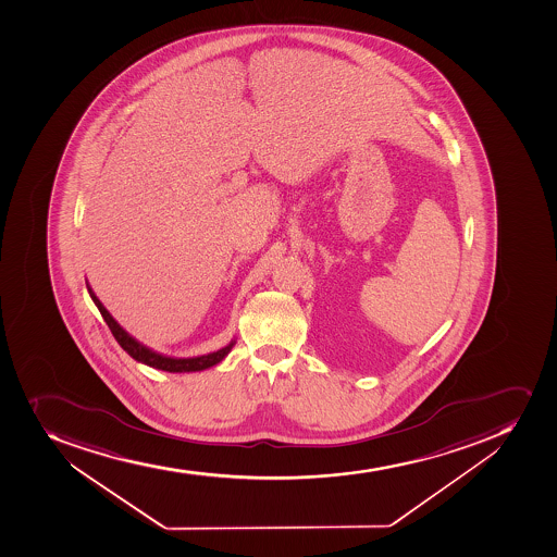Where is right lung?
<instances>
[{
    "label": "right lung",
    "instance_id": "obj_1",
    "mask_svg": "<svg viewBox=\"0 0 557 557\" xmlns=\"http://www.w3.org/2000/svg\"><path fill=\"white\" fill-rule=\"evenodd\" d=\"M87 290H89V296H91L92 301L97 305L98 310L102 313L103 321L108 322L109 330L113 333L114 338H116L117 344L125 349V351L134 358V360H138V362L147 363L150 368L161 369V371H169V373H191V371H202V369L211 368V366H216V363L222 362V358L231 351L230 346L222 347L219 351L210 352V355H205V357L197 358H169L163 357V355H158V352L150 351L148 347L141 346L138 341H134L128 333L123 332L122 327L117 326V322L114 321L111 313H109L106 308H103L102 302L98 301V297L92 294L91 288L87 286Z\"/></svg>",
    "mask_w": 557,
    "mask_h": 557
}]
</instances>
